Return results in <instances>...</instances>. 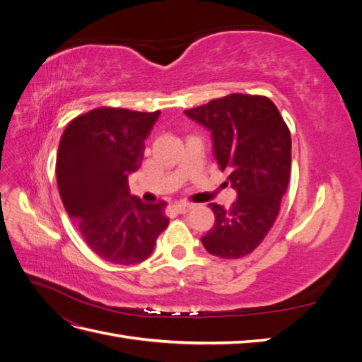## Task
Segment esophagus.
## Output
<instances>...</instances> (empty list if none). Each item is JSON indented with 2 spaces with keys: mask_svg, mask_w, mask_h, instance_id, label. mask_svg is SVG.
Masks as SVG:
<instances>
[{
  "mask_svg": "<svg viewBox=\"0 0 362 362\" xmlns=\"http://www.w3.org/2000/svg\"><path fill=\"white\" fill-rule=\"evenodd\" d=\"M193 206L194 205L189 204V202H178V204L173 205V210L177 211V213H180V214H185V213H189Z\"/></svg>",
  "mask_w": 362,
  "mask_h": 362,
  "instance_id": "34e87169",
  "label": "esophagus"
}]
</instances>
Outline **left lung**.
<instances>
[{
  "label": "left lung",
  "mask_w": 362,
  "mask_h": 362,
  "mask_svg": "<svg viewBox=\"0 0 362 362\" xmlns=\"http://www.w3.org/2000/svg\"><path fill=\"white\" fill-rule=\"evenodd\" d=\"M211 133L214 157L237 192L225 210L210 204L213 228L201 242L225 259L250 254L276 221L291 168V136L269 98L233 93L184 112Z\"/></svg>",
  "instance_id": "8db88e82"
}]
</instances>
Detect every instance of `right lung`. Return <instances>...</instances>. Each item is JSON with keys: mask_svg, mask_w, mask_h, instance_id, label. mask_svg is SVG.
Here are the masks:
<instances>
[{"mask_svg": "<svg viewBox=\"0 0 362 362\" xmlns=\"http://www.w3.org/2000/svg\"><path fill=\"white\" fill-rule=\"evenodd\" d=\"M160 112L101 107L68 124L56 163L60 198L89 247L113 264H137L168 228L166 202L145 204L128 177L144 160Z\"/></svg>", "mask_w": 362, "mask_h": 362, "instance_id": "1", "label": "right lung"}]
</instances>
